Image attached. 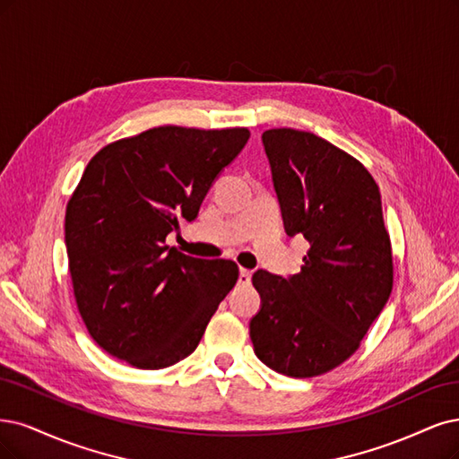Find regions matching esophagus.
<instances>
[{"label":"esophagus","mask_w":459,"mask_h":459,"mask_svg":"<svg viewBox=\"0 0 459 459\" xmlns=\"http://www.w3.org/2000/svg\"><path fill=\"white\" fill-rule=\"evenodd\" d=\"M250 279H252V273L248 270H241L239 272V281H237V282H239V287H248Z\"/></svg>","instance_id":"esophagus-1"}]
</instances>
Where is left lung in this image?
Listing matches in <instances>:
<instances>
[{"mask_svg":"<svg viewBox=\"0 0 459 459\" xmlns=\"http://www.w3.org/2000/svg\"><path fill=\"white\" fill-rule=\"evenodd\" d=\"M262 142L284 230L304 235L309 250L289 279L252 275L262 307L250 340L272 370L321 376L359 350L393 289L380 187L353 155L313 133L270 129Z\"/></svg>","mask_w":459,"mask_h":459,"instance_id":"left-lung-1","label":"left lung"}]
</instances>
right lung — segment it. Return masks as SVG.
<instances>
[{
	"mask_svg": "<svg viewBox=\"0 0 459 459\" xmlns=\"http://www.w3.org/2000/svg\"><path fill=\"white\" fill-rule=\"evenodd\" d=\"M248 136L163 125L112 142L85 167L66 207L68 267L82 319L109 355L161 370L195 351L239 267L165 239L180 216H197Z\"/></svg>",
	"mask_w": 459,
	"mask_h": 459,
	"instance_id": "add662e5",
	"label": "right lung"
}]
</instances>
